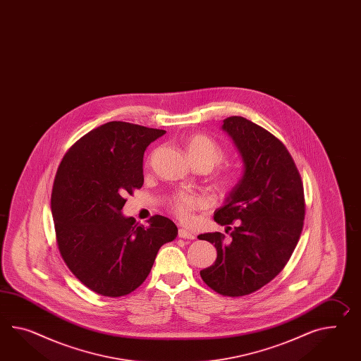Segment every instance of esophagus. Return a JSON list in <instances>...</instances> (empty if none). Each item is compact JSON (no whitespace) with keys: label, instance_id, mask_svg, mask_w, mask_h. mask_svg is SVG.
Returning <instances> with one entry per match:
<instances>
[{"label":"esophagus","instance_id":"obj_1","mask_svg":"<svg viewBox=\"0 0 361 361\" xmlns=\"http://www.w3.org/2000/svg\"><path fill=\"white\" fill-rule=\"evenodd\" d=\"M178 238H190V240H193L195 238V235H194L193 232H190V231H188V229H178Z\"/></svg>","mask_w":361,"mask_h":361}]
</instances>
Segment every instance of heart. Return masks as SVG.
Here are the masks:
<instances>
[{"mask_svg": "<svg viewBox=\"0 0 361 361\" xmlns=\"http://www.w3.org/2000/svg\"><path fill=\"white\" fill-rule=\"evenodd\" d=\"M184 147L186 157L193 164H206L212 168L219 164L226 157V151L221 145L204 134H194L189 137L185 141ZM233 180L232 173H228L224 178V183L233 184ZM203 206H206V200L195 194L177 193L169 201L171 210L183 220L189 219L194 210L202 209Z\"/></svg>", "mask_w": 361, "mask_h": 361, "instance_id": "heart-1", "label": "heart"}]
</instances>
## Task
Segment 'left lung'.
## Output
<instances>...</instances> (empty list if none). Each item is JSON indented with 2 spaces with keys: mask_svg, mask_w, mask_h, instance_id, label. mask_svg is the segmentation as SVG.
Listing matches in <instances>:
<instances>
[{
  "mask_svg": "<svg viewBox=\"0 0 361 361\" xmlns=\"http://www.w3.org/2000/svg\"><path fill=\"white\" fill-rule=\"evenodd\" d=\"M221 129L238 147L244 172L214 212L229 238L220 232L198 236L218 253L200 274L215 292L238 298L262 288L288 262L304 224V188L288 149L271 133L240 116L226 118Z\"/></svg>",
  "mask_w": 361,
  "mask_h": 361,
  "instance_id": "left-lung-1",
  "label": "left lung"
}]
</instances>
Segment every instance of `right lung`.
<instances>
[{
  "label": "right lung",
  "instance_id": "right-lung-1",
  "mask_svg": "<svg viewBox=\"0 0 361 361\" xmlns=\"http://www.w3.org/2000/svg\"><path fill=\"white\" fill-rule=\"evenodd\" d=\"M166 130L111 121L85 134L61 160L51 209L62 259L86 287L120 298L147 278L176 224L161 215L149 226L123 216L125 195L143 185V155Z\"/></svg>",
  "mask_w": 361,
  "mask_h": 361
}]
</instances>
